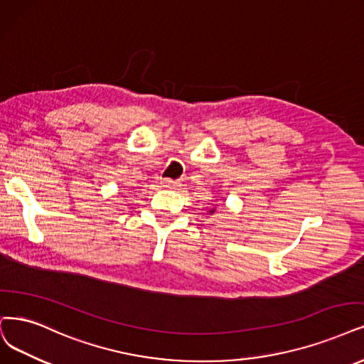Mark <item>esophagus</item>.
Segmentation results:
<instances>
[{"label":"esophagus","instance_id":"esophagus-1","mask_svg":"<svg viewBox=\"0 0 364 364\" xmlns=\"http://www.w3.org/2000/svg\"><path fill=\"white\" fill-rule=\"evenodd\" d=\"M160 184H161V187H165V189H175V187L180 186L178 181H173V180H169V178L161 180Z\"/></svg>","mask_w":364,"mask_h":364}]
</instances>
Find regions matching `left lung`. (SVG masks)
<instances>
[{"label":"left lung","mask_w":364,"mask_h":364,"mask_svg":"<svg viewBox=\"0 0 364 364\" xmlns=\"http://www.w3.org/2000/svg\"><path fill=\"white\" fill-rule=\"evenodd\" d=\"M214 211H216V208H211V210H210V214H213Z\"/></svg>","instance_id":"left-lung-1"}]
</instances>
